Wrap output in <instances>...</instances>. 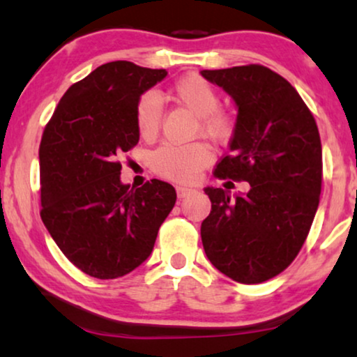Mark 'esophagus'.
Segmentation results:
<instances>
[{
	"instance_id": "obj_1",
	"label": "esophagus",
	"mask_w": 357,
	"mask_h": 357,
	"mask_svg": "<svg viewBox=\"0 0 357 357\" xmlns=\"http://www.w3.org/2000/svg\"><path fill=\"white\" fill-rule=\"evenodd\" d=\"M192 192H194V189L185 188V185H178V188H176L178 199H184V197H188L189 194H192Z\"/></svg>"
}]
</instances>
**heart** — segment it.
Wrapping results in <instances>:
<instances>
[{"label":"heart","mask_w":357,"mask_h":357,"mask_svg":"<svg viewBox=\"0 0 357 357\" xmlns=\"http://www.w3.org/2000/svg\"><path fill=\"white\" fill-rule=\"evenodd\" d=\"M172 97L179 106L199 117L202 135L213 141H225L235 128V119L230 112L219 109L218 90L206 79L197 75L185 76L174 84ZM163 107L155 92L141 95L135 107V123L143 138L155 137L160 128ZM211 160V152L202 143L185 146H163L151 157V165L162 178L176 183H192L200 169Z\"/></svg>","instance_id":"obj_1"}]
</instances>
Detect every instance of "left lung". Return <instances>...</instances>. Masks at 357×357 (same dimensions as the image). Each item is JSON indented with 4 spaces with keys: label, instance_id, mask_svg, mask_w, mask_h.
I'll use <instances>...</instances> for the list:
<instances>
[{
    "label": "left lung",
    "instance_id": "1",
    "mask_svg": "<svg viewBox=\"0 0 357 357\" xmlns=\"http://www.w3.org/2000/svg\"><path fill=\"white\" fill-rule=\"evenodd\" d=\"M202 76L238 106L230 152L214 176L250 183V192L235 199L220 188L205 189L211 213L202 222V243L220 273L259 284L289 267L313 224L322 184L318 126L297 90L267 66Z\"/></svg>",
    "mask_w": 357,
    "mask_h": 357
}]
</instances>
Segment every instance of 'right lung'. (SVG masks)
Returning <instances> with one entry per match:
<instances>
[{
    "instance_id": "1",
    "label": "right lung",
    "mask_w": 357,
    "mask_h": 357,
    "mask_svg": "<svg viewBox=\"0 0 357 357\" xmlns=\"http://www.w3.org/2000/svg\"><path fill=\"white\" fill-rule=\"evenodd\" d=\"M165 70L117 60L73 84L39 144L41 219L79 270L114 280L149 257L176 202L172 184L121 183L119 158L138 144L135 107Z\"/></svg>"
}]
</instances>
